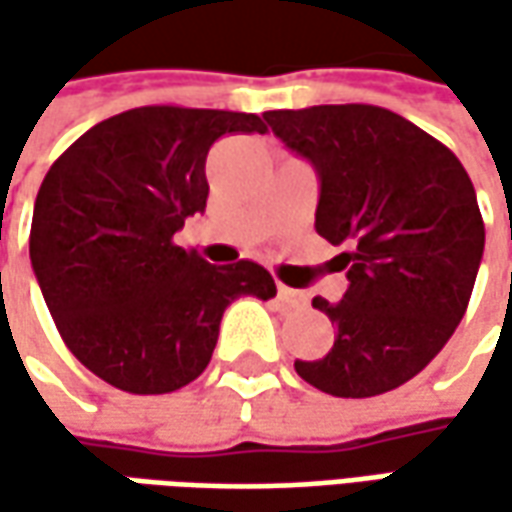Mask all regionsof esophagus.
<instances>
[{"instance_id": "34e87169", "label": "esophagus", "mask_w": 512, "mask_h": 512, "mask_svg": "<svg viewBox=\"0 0 512 512\" xmlns=\"http://www.w3.org/2000/svg\"><path fill=\"white\" fill-rule=\"evenodd\" d=\"M276 296H279V302H285V305L290 307H305L307 305V296L302 293V290H293V287L287 285H276Z\"/></svg>"}]
</instances>
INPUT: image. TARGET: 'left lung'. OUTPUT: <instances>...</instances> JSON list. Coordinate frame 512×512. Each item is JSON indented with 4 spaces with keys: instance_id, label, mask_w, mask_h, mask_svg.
<instances>
[{
    "instance_id": "left-lung-1",
    "label": "left lung",
    "mask_w": 512,
    "mask_h": 512,
    "mask_svg": "<svg viewBox=\"0 0 512 512\" xmlns=\"http://www.w3.org/2000/svg\"><path fill=\"white\" fill-rule=\"evenodd\" d=\"M265 122L319 173L316 230L344 247L347 293L319 307L336 325L296 373L342 399L379 396L424 370L462 322L484 253L476 190L439 139L376 105L267 110Z\"/></svg>"
}]
</instances>
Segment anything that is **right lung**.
Masks as SVG:
<instances>
[{
	"label": "right lung",
	"instance_id": "add662e5",
	"mask_svg": "<svg viewBox=\"0 0 512 512\" xmlns=\"http://www.w3.org/2000/svg\"><path fill=\"white\" fill-rule=\"evenodd\" d=\"M267 133L256 113L148 105L82 133L36 193L30 265L68 350L113 387L156 396L205 373L225 307L273 299L256 262L210 265L173 242L207 205V150Z\"/></svg>",
	"mask_w": 512,
	"mask_h": 512
}]
</instances>
